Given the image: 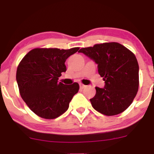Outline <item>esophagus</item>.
<instances>
[{
    "mask_svg": "<svg viewBox=\"0 0 154 154\" xmlns=\"http://www.w3.org/2000/svg\"><path fill=\"white\" fill-rule=\"evenodd\" d=\"M80 88H81V89H83L84 88H86V86H85L84 84H83V83H80Z\"/></svg>",
    "mask_w": 154,
    "mask_h": 154,
    "instance_id": "1",
    "label": "esophagus"
}]
</instances>
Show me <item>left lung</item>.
Returning <instances> with one entry per match:
<instances>
[{
    "label": "left lung",
    "mask_w": 154,
    "mask_h": 154,
    "mask_svg": "<svg viewBox=\"0 0 154 154\" xmlns=\"http://www.w3.org/2000/svg\"><path fill=\"white\" fill-rule=\"evenodd\" d=\"M97 64L104 88L95 87L90 99L95 110L107 116L123 112L130 106L139 85V64L135 54L118 42L96 44L79 51Z\"/></svg>",
    "instance_id": "1"
}]
</instances>
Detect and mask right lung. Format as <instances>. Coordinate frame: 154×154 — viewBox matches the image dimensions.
<instances>
[{"instance_id":"right-lung-1","label":"right lung","mask_w":154,"mask_h":154,"mask_svg":"<svg viewBox=\"0 0 154 154\" xmlns=\"http://www.w3.org/2000/svg\"><path fill=\"white\" fill-rule=\"evenodd\" d=\"M80 48H34L18 64L16 71L21 97L27 106L39 117L54 119L67 111L79 84L65 85L58 82L66 72V60Z\"/></svg>"}]
</instances>
